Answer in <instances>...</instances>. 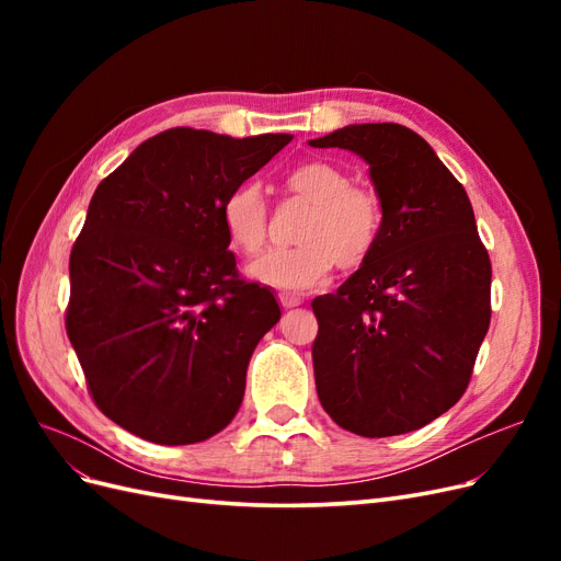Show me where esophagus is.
I'll return each instance as SVG.
<instances>
[{
    "instance_id": "obj_1",
    "label": "esophagus",
    "mask_w": 561,
    "mask_h": 561,
    "mask_svg": "<svg viewBox=\"0 0 561 561\" xmlns=\"http://www.w3.org/2000/svg\"><path fill=\"white\" fill-rule=\"evenodd\" d=\"M278 301H280V307L287 311V309H295V307H299V304L304 301L301 297H295V295H280L278 297Z\"/></svg>"
}]
</instances>
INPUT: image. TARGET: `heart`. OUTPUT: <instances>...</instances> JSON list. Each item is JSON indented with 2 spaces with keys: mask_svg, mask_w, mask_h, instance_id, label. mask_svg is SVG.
Listing matches in <instances>:
<instances>
[{
  "mask_svg": "<svg viewBox=\"0 0 561 561\" xmlns=\"http://www.w3.org/2000/svg\"><path fill=\"white\" fill-rule=\"evenodd\" d=\"M285 190L311 206L297 231L299 245L271 250L248 266L250 278L283 293H307L330 276L334 264L363 266L383 231V203L369 186L330 161H307L285 175ZM219 219L236 252L257 254L266 243L268 208L262 190L243 182L227 194Z\"/></svg>",
  "mask_w": 561,
  "mask_h": 561,
  "instance_id": "b5f03b06",
  "label": "heart"
}]
</instances>
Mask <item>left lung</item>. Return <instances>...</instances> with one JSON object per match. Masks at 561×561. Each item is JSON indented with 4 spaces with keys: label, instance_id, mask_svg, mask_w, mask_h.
<instances>
[{
    "label": "left lung",
    "instance_id": "1",
    "mask_svg": "<svg viewBox=\"0 0 561 561\" xmlns=\"http://www.w3.org/2000/svg\"><path fill=\"white\" fill-rule=\"evenodd\" d=\"M309 145L365 159L383 203L371 257L311 304L320 404L363 437L416 431L461 400L489 330L491 262L470 198L400 124H353Z\"/></svg>",
    "mask_w": 561,
    "mask_h": 561
}]
</instances>
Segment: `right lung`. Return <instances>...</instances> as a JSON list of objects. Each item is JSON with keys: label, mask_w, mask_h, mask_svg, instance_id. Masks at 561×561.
<instances>
[{"label": "right lung", "mask_w": 561, "mask_h": 561, "mask_svg": "<svg viewBox=\"0 0 561 561\" xmlns=\"http://www.w3.org/2000/svg\"><path fill=\"white\" fill-rule=\"evenodd\" d=\"M290 140L171 128L98 184L65 328L93 402L128 433L194 445L239 412L250 355L280 309L239 278L219 208Z\"/></svg>", "instance_id": "1"}]
</instances>
